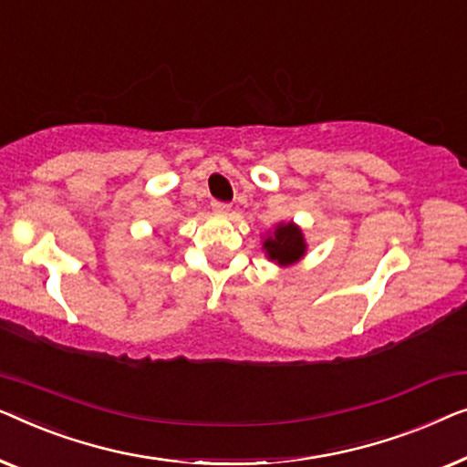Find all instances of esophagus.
<instances>
[{"label":"esophagus","mask_w":467,"mask_h":467,"mask_svg":"<svg viewBox=\"0 0 467 467\" xmlns=\"http://www.w3.org/2000/svg\"><path fill=\"white\" fill-rule=\"evenodd\" d=\"M212 209H213L215 213L226 215L228 212H231V205H228V202H222V201H213V202H212Z\"/></svg>","instance_id":"obj_1"}]
</instances>
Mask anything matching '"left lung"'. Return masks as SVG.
Wrapping results in <instances>:
<instances>
[{
  "instance_id": "left-lung-1",
  "label": "left lung",
  "mask_w": 467,
  "mask_h": 467,
  "mask_svg": "<svg viewBox=\"0 0 467 467\" xmlns=\"http://www.w3.org/2000/svg\"><path fill=\"white\" fill-rule=\"evenodd\" d=\"M306 247L305 233H302L296 222H279L273 228V233H268L262 239L265 255L277 266L296 265L306 255Z\"/></svg>"
}]
</instances>
